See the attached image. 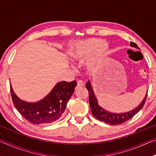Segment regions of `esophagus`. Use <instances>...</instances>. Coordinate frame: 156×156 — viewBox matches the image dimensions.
I'll use <instances>...</instances> for the list:
<instances>
[{
  "instance_id": "34e87169",
  "label": "esophagus",
  "mask_w": 156,
  "mask_h": 156,
  "mask_svg": "<svg viewBox=\"0 0 156 156\" xmlns=\"http://www.w3.org/2000/svg\"><path fill=\"white\" fill-rule=\"evenodd\" d=\"M83 85H84V83L83 80H77V87H83Z\"/></svg>"
}]
</instances>
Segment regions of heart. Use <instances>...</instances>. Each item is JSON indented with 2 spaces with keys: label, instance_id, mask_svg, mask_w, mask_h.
I'll use <instances>...</instances> for the list:
<instances>
[{
  "label": "heart",
  "instance_id": "1",
  "mask_svg": "<svg viewBox=\"0 0 156 156\" xmlns=\"http://www.w3.org/2000/svg\"><path fill=\"white\" fill-rule=\"evenodd\" d=\"M109 46L104 41L90 38L76 43L71 52L75 60L85 58L84 65L89 71H93L101 67L107 57Z\"/></svg>",
  "mask_w": 156,
  "mask_h": 156
}]
</instances>
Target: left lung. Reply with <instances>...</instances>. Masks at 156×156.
Listing matches in <instances>:
<instances>
[{"label": "left lung", "instance_id": "left-lung-1", "mask_svg": "<svg viewBox=\"0 0 156 156\" xmlns=\"http://www.w3.org/2000/svg\"><path fill=\"white\" fill-rule=\"evenodd\" d=\"M130 45L131 47H135V48L140 49L138 45L135 43H133V42H131ZM86 87L89 91V105H90L92 114H93L95 118H97L100 121L105 122V123L109 124V125H120V124H122L126 122V121L131 119V118H133V115H136L143 107L147 97V94L145 96L144 100H142L141 103L138 107L135 108V109H133L132 111H130V112L126 113H113L103 109L102 107L99 106L98 103V100L94 93V90L91 85L90 81H88L86 83Z\"/></svg>", "mask_w": 156, "mask_h": 156}]
</instances>
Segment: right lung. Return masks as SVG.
Segmentation results:
<instances>
[{"label": "right lung", "mask_w": 156, "mask_h": 156, "mask_svg": "<svg viewBox=\"0 0 156 156\" xmlns=\"http://www.w3.org/2000/svg\"><path fill=\"white\" fill-rule=\"evenodd\" d=\"M76 81H62L56 84L51 91L43 100L27 102L17 97L10 85L13 103L18 112L34 125L51 123L61 117L66 105L74 91Z\"/></svg>", "instance_id": "1"}]
</instances>
